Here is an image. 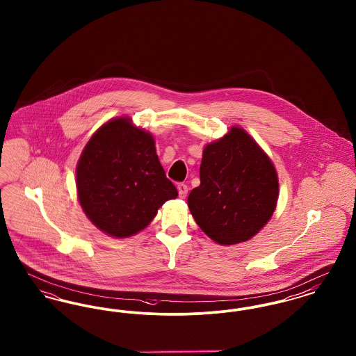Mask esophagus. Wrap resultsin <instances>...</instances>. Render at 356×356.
<instances>
[{
    "label": "esophagus",
    "mask_w": 356,
    "mask_h": 356,
    "mask_svg": "<svg viewBox=\"0 0 356 356\" xmlns=\"http://www.w3.org/2000/svg\"><path fill=\"white\" fill-rule=\"evenodd\" d=\"M177 191H179V196L181 197V199H184L186 196V193H188V186L186 184H183V183H180V184H177Z\"/></svg>",
    "instance_id": "esophagus-1"
}]
</instances>
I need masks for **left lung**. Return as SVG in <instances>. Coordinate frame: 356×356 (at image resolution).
<instances>
[{"label":"left lung","instance_id":"1","mask_svg":"<svg viewBox=\"0 0 356 356\" xmlns=\"http://www.w3.org/2000/svg\"><path fill=\"white\" fill-rule=\"evenodd\" d=\"M279 196L270 157L238 127L208 144L200 165V186L188 207L207 236L221 245L254 237L271 219Z\"/></svg>","mask_w":356,"mask_h":356}]
</instances>
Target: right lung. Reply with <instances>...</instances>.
<instances>
[{"label": "right lung", "mask_w": 356, "mask_h": 356, "mask_svg": "<svg viewBox=\"0 0 356 356\" xmlns=\"http://www.w3.org/2000/svg\"><path fill=\"white\" fill-rule=\"evenodd\" d=\"M86 218L112 237L134 236L177 197L156 154L154 138L128 118L109 120L86 143L76 168Z\"/></svg>", "instance_id": "add662e5"}]
</instances>
